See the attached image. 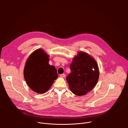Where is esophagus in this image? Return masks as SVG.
Masks as SVG:
<instances>
[{"label": "esophagus", "instance_id": "1", "mask_svg": "<svg viewBox=\"0 0 128 128\" xmlns=\"http://www.w3.org/2000/svg\"><path fill=\"white\" fill-rule=\"evenodd\" d=\"M60 76L61 78H65L66 76H65V74H61L60 75Z\"/></svg>", "mask_w": 128, "mask_h": 128}]
</instances>
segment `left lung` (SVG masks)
Segmentation results:
<instances>
[{
	"label": "left lung",
	"instance_id": "left-lung-1",
	"mask_svg": "<svg viewBox=\"0 0 128 128\" xmlns=\"http://www.w3.org/2000/svg\"><path fill=\"white\" fill-rule=\"evenodd\" d=\"M71 72L66 80L71 92L83 96L97 84L99 76L98 64L94 58L86 52H79L70 66Z\"/></svg>",
	"mask_w": 128,
	"mask_h": 128
}]
</instances>
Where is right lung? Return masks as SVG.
Instances as JSON below:
<instances>
[{
  "label": "right lung",
  "instance_id": "right-lung-1",
  "mask_svg": "<svg viewBox=\"0 0 128 128\" xmlns=\"http://www.w3.org/2000/svg\"><path fill=\"white\" fill-rule=\"evenodd\" d=\"M48 57L39 48L30 54L26 62L24 78L30 88L37 93L46 92L58 76L56 68L48 64Z\"/></svg>",
  "mask_w": 128,
  "mask_h": 128
}]
</instances>
